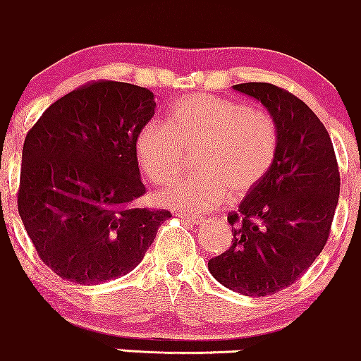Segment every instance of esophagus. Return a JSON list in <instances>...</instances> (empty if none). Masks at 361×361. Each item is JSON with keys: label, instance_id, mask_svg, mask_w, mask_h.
Wrapping results in <instances>:
<instances>
[{"label": "esophagus", "instance_id": "obj_1", "mask_svg": "<svg viewBox=\"0 0 361 361\" xmlns=\"http://www.w3.org/2000/svg\"><path fill=\"white\" fill-rule=\"evenodd\" d=\"M177 216H179V218H185V220L191 221L192 225H200V224H204V221H206V218H202V216H196V214H194V216H191V214L179 213V214H177Z\"/></svg>", "mask_w": 361, "mask_h": 361}]
</instances>
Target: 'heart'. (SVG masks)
Wrapping results in <instances>:
<instances>
[{
  "mask_svg": "<svg viewBox=\"0 0 361 361\" xmlns=\"http://www.w3.org/2000/svg\"><path fill=\"white\" fill-rule=\"evenodd\" d=\"M278 123L268 111L240 100L192 93L169 109L167 124L147 121L135 136V155L147 179L170 184L196 153L200 173L159 192V201L200 213L238 201L266 179L276 161Z\"/></svg>",
  "mask_w": 361,
  "mask_h": 361,
  "instance_id": "1",
  "label": "heart"
}]
</instances>
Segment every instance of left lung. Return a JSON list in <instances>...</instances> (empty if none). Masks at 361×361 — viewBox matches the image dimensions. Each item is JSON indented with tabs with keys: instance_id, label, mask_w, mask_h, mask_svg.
Wrapping results in <instances>:
<instances>
[{
	"instance_id": "8db88e82",
	"label": "left lung",
	"mask_w": 361,
	"mask_h": 361,
	"mask_svg": "<svg viewBox=\"0 0 361 361\" xmlns=\"http://www.w3.org/2000/svg\"><path fill=\"white\" fill-rule=\"evenodd\" d=\"M276 119L279 148L266 179L228 213L232 245L212 276L247 297L274 295L303 276L329 238L339 167L329 133L305 102L271 83H240Z\"/></svg>"
}]
</instances>
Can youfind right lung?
Listing matches in <instances>:
<instances>
[{
  "instance_id": "add662e5",
  "label": "right lung",
  "mask_w": 361,
  "mask_h": 361,
  "mask_svg": "<svg viewBox=\"0 0 361 361\" xmlns=\"http://www.w3.org/2000/svg\"><path fill=\"white\" fill-rule=\"evenodd\" d=\"M155 105L148 88L99 80L56 100L27 133L18 213L39 257L63 279L124 276L172 216L136 204L147 188L135 136Z\"/></svg>"
}]
</instances>
